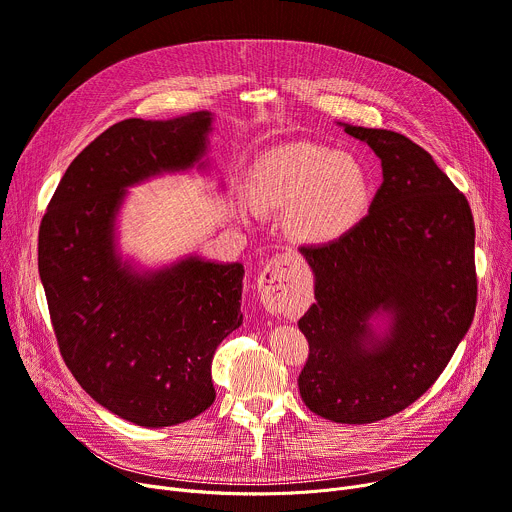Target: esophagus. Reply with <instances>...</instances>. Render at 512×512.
<instances>
[{
	"label": "esophagus",
	"mask_w": 512,
	"mask_h": 512,
	"mask_svg": "<svg viewBox=\"0 0 512 512\" xmlns=\"http://www.w3.org/2000/svg\"><path fill=\"white\" fill-rule=\"evenodd\" d=\"M292 263L286 257H276L265 265L259 276V297L270 311H284L292 305L294 294Z\"/></svg>",
	"instance_id": "obj_1"
}]
</instances>
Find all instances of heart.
<instances>
[{
	"mask_svg": "<svg viewBox=\"0 0 512 512\" xmlns=\"http://www.w3.org/2000/svg\"><path fill=\"white\" fill-rule=\"evenodd\" d=\"M373 195V176L361 157L299 141L261 155L253 170V193L238 188L234 201L242 213H253L255 201L288 209L294 236L307 245H328L365 220Z\"/></svg>",
	"mask_w": 512,
	"mask_h": 512,
	"instance_id": "1",
	"label": "heart"
}]
</instances>
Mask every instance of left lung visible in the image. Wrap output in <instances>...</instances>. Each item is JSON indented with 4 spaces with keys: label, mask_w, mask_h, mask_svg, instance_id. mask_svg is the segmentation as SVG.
<instances>
[{
    "label": "left lung",
    "mask_w": 512,
    "mask_h": 512,
    "mask_svg": "<svg viewBox=\"0 0 512 512\" xmlns=\"http://www.w3.org/2000/svg\"><path fill=\"white\" fill-rule=\"evenodd\" d=\"M338 124L380 157L384 182L351 234L301 247L315 303L299 319L309 340L299 390L315 415L361 425L413 405L465 338L475 224L465 195L405 134ZM375 316L387 319L384 333Z\"/></svg>",
    "instance_id": "left-lung-1"
}]
</instances>
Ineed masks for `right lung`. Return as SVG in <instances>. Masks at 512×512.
Segmentation results:
<instances>
[{"mask_svg": "<svg viewBox=\"0 0 512 512\" xmlns=\"http://www.w3.org/2000/svg\"><path fill=\"white\" fill-rule=\"evenodd\" d=\"M211 112L122 120L76 155L39 228V276L60 353L101 407L178 425L215 400L211 361L242 324V263L186 255L147 270L118 249L130 186L209 170Z\"/></svg>", "mask_w": 512, "mask_h": 512, "instance_id": "right-lung-1", "label": "right lung"}]
</instances>
